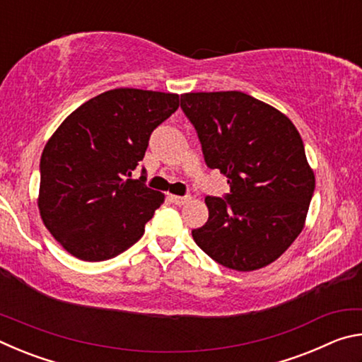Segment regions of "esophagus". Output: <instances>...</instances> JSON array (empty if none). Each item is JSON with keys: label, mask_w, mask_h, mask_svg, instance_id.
<instances>
[{"label": "esophagus", "mask_w": 362, "mask_h": 362, "mask_svg": "<svg viewBox=\"0 0 362 362\" xmlns=\"http://www.w3.org/2000/svg\"><path fill=\"white\" fill-rule=\"evenodd\" d=\"M170 203H174L177 206H183L185 203H188L189 201V196H175V194H170L169 196Z\"/></svg>", "instance_id": "34e87169"}]
</instances>
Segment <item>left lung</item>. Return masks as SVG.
Segmentation results:
<instances>
[{
    "label": "left lung",
    "instance_id": "8db88e82",
    "mask_svg": "<svg viewBox=\"0 0 362 362\" xmlns=\"http://www.w3.org/2000/svg\"><path fill=\"white\" fill-rule=\"evenodd\" d=\"M180 108L207 168L230 183L223 198L206 196L209 218L192 231L194 243L236 272L269 265L303 230L315 193L298 131L276 108L240 90L183 94Z\"/></svg>",
    "mask_w": 362,
    "mask_h": 362
}]
</instances>
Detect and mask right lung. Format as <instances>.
Returning <instances> with one entry per match:
<instances>
[{
  "label": "right lung",
  "instance_id": "1",
  "mask_svg": "<svg viewBox=\"0 0 362 362\" xmlns=\"http://www.w3.org/2000/svg\"><path fill=\"white\" fill-rule=\"evenodd\" d=\"M179 108V95L112 89L83 103L42 150L38 207L66 252L86 262L112 259L144 235L164 196L139 168L151 132Z\"/></svg>",
  "mask_w": 362,
  "mask_h": 362
}]
</instances>
